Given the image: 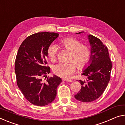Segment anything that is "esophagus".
Segmentation results:
<instances>
[{"label":"esophagus","instance_id":"1","mask_svg":"<svg viewBox=\"0 0 125 125\" xmlns=\"http://www.w3.org/2000/svg\"><path fill=\"white\" fill-rule=\"evenodd\" d=\"M63 81H66V82H72V81L71 80H69V79H66V78H64L63 79Z\"/></svg>","mask_w":125,"mask_h":125}]
</instances>
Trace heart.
Segmentation results:
<instances>
[{
    "label": "heart",
    "mask_w": 125,
    "mask_h": 125,
    "mask_svg": "<svg viewBox=\"0 0 125 125\" xmlns=\"http://www.w3.org/2000/svg\"><path fill=\"white\" fill-rule=\"evenodd\" d=\"M65 48L71 51L69 63H59L53 68L55 75L63 78H69L76 70V66L79 70H83L90 63L92 52L88 45H83L81 42L72 37H68L61 41ZM58 47L55 44L49 45L47 54L52 61L55 60Z\"/></svg>",
    "instance_id": "obj_1"
}]
</instances>
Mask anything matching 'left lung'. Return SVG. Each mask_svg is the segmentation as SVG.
Segmentation results:
<instances>
[{"mask_svg":"<svg viewBox=\"0 0 125 125\" xmlns=\"http://www.w3.org/2000/svg\"><path fill=\"white\" fill-rule=\"evenodd\" d=\"M88 38L92 52L90 64L82 74L87 77L86 80H79L82 86L74 95L76 100L83 102L94 101L103 94L110 81L112 67L107 47L94 35H88Z\"/></svg>","mask_w":125,"mask_h":125,"instance_id":"8db88e82","label":"left lung"}]
</instances>
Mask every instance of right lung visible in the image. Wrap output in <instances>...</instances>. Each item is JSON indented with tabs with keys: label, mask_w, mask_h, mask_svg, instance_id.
<instances>
[{
	"label": "right lung",
	"mask_w": 125,
	"mask_h": 125,
	"mask_svg": "<svg viewBox=\"0 0 125 125\" xmlns=\"http://www.w3.org/2000/svg\"><path fill=\"white\" fill-rule=\"evenodd\" d=\"M58 35L44 31L31 35L18 51L15 63L17 83L25 98L35 106H44L53 101L57 87L62 82L55 75L47 77L45 82L42 80L50 73V68L46 66L47 50Z\"/></svg>",
	"instance_id": "1"
}]
</instances>
